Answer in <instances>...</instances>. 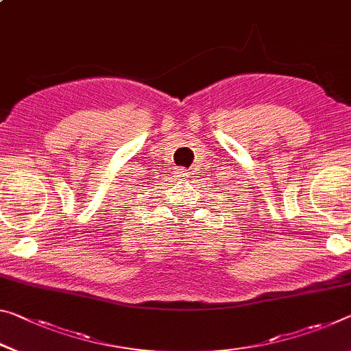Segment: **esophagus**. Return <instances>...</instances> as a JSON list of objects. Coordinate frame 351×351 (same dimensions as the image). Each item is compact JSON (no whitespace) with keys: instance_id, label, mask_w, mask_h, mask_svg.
Returning a JSON list of instances; mask_svg holds the SVG:
<instances>
[{"instance_id":"1","label":"esophagus","mask_w":351,"mask_h":351,"mask_svg":"<svg viewBox=\"0 0 351 351\" xmlns=\"http://www.w3.org/2000/svg\"><path fill=\"white\" fill-rule=\"evenodd\" d=\"M173 176L176 178L178 181H186L189 178V171H186L184 169H178L173 173Z\"/></svg>"}]
</instances>
